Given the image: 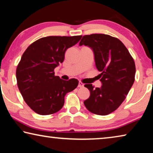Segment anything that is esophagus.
<instances>
[{"label":"esophagus","instance_id":"esophagus-1","mask_svg":"<svg viewBox=\"0 0 153 153\" xmlns=\"http://www.w3.org/2000/svg\"><path fill=\"white\" fill-rule=\"evenodd\" d=\"M84 84H83L82 82H79V83H78V87L79 88H83V87H84Z\"/></svg>","mask_w":153,"mask_h":153}]
</instances>
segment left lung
Here are the masks:
<instances>
[{
	"label": "left lung",
	"mask_w": 153,
	"mask_h": 153,
	"mask_svg": "<svg viewBox=\"0 0 153 153\" xmlns=\"http://www.w3.org/2000/svg\"><path fill=\"white\" fill-rule=\"evenodd\" d=\"M83 45L94 52L102 84L100 88H94L92 84L84 85L90 92L84 105L96 115H108L120 107L132 86L136 74L134 59L121 41L109 35H85L79 42L80 46Z\"/></svg>",
	"instance_id": "8db88e82"
}]
</instances>
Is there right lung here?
Wrapping results in <instances>:
<instances>
[{
    "label": "right lung",
    "instance_id": "1",
    "mask_svg": "<svg viewBox=\"0 0 153 153\" xmlns=\"http://www.w3.org/2000/svg\"><path fill=\"white\" fill-rule=\"evenodd\" d=\"M82 36H47L31 44L23 54L16 69L18 88L24 101L36 113L51 115L63 107L65 96L78 85L55 76L54 69L63 63L67 48Z\"/></svg>",
    "mask_w": 153,
    "mask_h": 153
}]
</instances>
